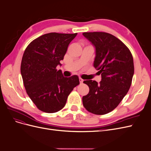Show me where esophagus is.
<instances>
[{"instance_id":"obj_1","label":"esophagus","mask_w":151,"mask_h":151,"mask_svg":"<svg viewBox=\"0 0 151 151\" xmlns=\"http://www.w3.org/2000/svg\"><path fill=\"white\" fill-rule=\"evenodd\" d=\"M79 81H80V83H81V84H82V83H83L84 80H83V79H82V78H81V77H80V78H79Z\"/></svg>"}]
</instances>
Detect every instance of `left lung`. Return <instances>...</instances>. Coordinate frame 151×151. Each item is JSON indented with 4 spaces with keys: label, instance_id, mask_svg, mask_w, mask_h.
Wrapping results in <instances>:
<instances>
[{
    "label": "left lung",
    "instance_id": "1",
    "mask_svg": "<svg viewBox=\"0 0 151 151\" xmlns=\"http://www.w3.org/2000/svg\"><path fill=\"white\" fill-rule=\"evenodd\" d=\"M83 35L96 48L94 67L101 74V81L83 83L89 92L83 97L88 111L105 115L113 111L129 91L134 73V59L126 45L115 36L104 32H85Z\"/></svg>",
    "mask_w": 151,
    "mask_h": 151
}]
</instances>
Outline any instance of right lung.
Wrapping results in <instances>:
<instances>
[{
	"label": "right lung",
	"mask_w": 151,
	"mask_h": 151,
	"mask_svg": "<svg viewBox=\"0 0 151 151\" xmlns=\"http://www.w3.org/2000/svg\"><path fill=\"white\" fill-rule=\"evenodd\" d=\"M77 34H45L32 41L25 49L21 64L22 81L27 94L41 111H60L68 95L79 84L78 76L64 77L62 71L57 69Z\"/></svg>",
	"instance_id": "obj_1"
}]
</instances>
